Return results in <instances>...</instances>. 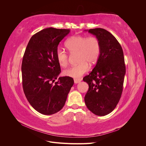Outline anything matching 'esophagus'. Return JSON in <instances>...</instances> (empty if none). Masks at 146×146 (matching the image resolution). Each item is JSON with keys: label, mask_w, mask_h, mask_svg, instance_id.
<instances>
[{"label": "esophagus", "mask_w": 146, "mask_h": 146, "mask_svg": "<svg viewBox=\"0 0 146 146\" xmlns=\"http://www.w3.org/2000/svg\"><path fill=\"white\" fill-rule=\"evenodd\" d=\"M81 81H82V79L81 78H76V79H74V83H76V84L80 83Z\"/></svg>", "instance_id": "esophagus-1"}]
</instances>
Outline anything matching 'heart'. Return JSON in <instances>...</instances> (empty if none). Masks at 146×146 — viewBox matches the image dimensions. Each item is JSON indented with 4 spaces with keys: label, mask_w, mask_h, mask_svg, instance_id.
Listing matches in <instances>:
<instances>
[{
    "label": "heart",
    "mask_w": 146,
    "mask_h": 146,
    "mask_svg": "<svg viewBox=\"0 0 146 146\" xmlns=\"http://www.w3.org/2000/svg\"><path fill=\"white\" fill-rule=\"evenodd\" d=\"M66 46L71 54L78 53L79 62L78 64L64 70L63 74L67 77L74 78L80 77L88 70V64H94L99 58L100 51V42L98 38L94 36H74L68 39ZM56 58L61 67L67 66L69 55L62 48H57Z\"/></svg>",
    "instance_id": "1"
}]
</instances>
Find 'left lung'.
Instances as JSON below:
<instances>
[{
	"label": "left lung",
	"instance_id": "obj_1",
	"mask_svg": "<svg viewBox=\"0 0 146 146\" xmlns=\"http://www.w3.org/2000/svg\"><path fill=\"white\" fill-rule=\"evenodd\" d=\"M100 42L97 63L88 76L83 78L89 85L85 102L89 110L98 116H105L116 108L121 97L125 74L122 47L116 38L101 28L90 29Z\"/></svg>",
	"mask_w": 146,
	"mask_h": 146
}]
</instances>
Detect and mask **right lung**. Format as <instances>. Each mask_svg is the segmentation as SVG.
Segmentation results:
<instances>
[{"label": "right lung", "instance_id": "right-lung-1", "mask_svg": "<svg viewBox=\"0 0 146 146\" xmlns=\"http://www.w3.org/2000/svg\"><path fill=\"white\" fill-rule=\"evenodd\" d=\"M69 29L47 28L30 38L22 62L23 86L26 98L32 107L45 115L63 108L74 85L73 78L59 77L60 65L56 58L60 42Z\"/></svg>", "mask_w": 146, "mask_h": 146}]
</instances>
